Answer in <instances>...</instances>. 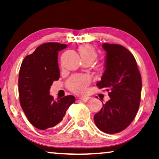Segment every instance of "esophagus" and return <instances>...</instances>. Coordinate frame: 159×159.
<instances>
[{"instance_id":"obj_1","label":"esophagus","mask_w":159,"mask_h":159,"mask_svg":"<svg viewBox=\"0 0 159 159\" xmlns=\"http://www.w3.org/2000/svg\"><path fill=\"white\" fill-rule=\"evenodd\" d=\"M90 98H91L90 97H79V99L81 100L82 101H87L88 100H89Z\"/></svg>"}]
</instances>
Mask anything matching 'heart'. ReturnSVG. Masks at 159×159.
Listing matches in <instances>:
<instances>
[{
    "label": "heart",
    "instance_id": "1",
    "mask_svg": "<svg viewBox=\"0 0 159 159\" xmlns=\"http://www.w3.org/2000/svg\"><path fill=\"white\" fill-rule=\"evenodd\" d=\"M79 51L83 61H89L91 63L94 62L98 54L93 46L89 44H84L79 48ZM91 83V78L87 75H74L68 79L66 86L68 89L77 94L86 93L87 88Z\"/></svg>",
    "mask_w": 159,
    "mask_h": 159
}]
</instances>
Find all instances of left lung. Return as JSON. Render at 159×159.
Masks as SVG:
<instances>
[{
	"mask_svg": "<svg viewBox=\"0 0 159 159\" xmlns=\"http://www.w3.org/2000/svg\"><path fill=\"white\" fill-rule=\"evenodd\" d=\"M103 48L106 51L105 71L96 86L109 91L110 100L94 116V122L103 132L116 134L126 129L138 112L141 76L136 59L127 48L109 43H103Z\"/></svg>",
	"mask_w": 159,
	"mask_h": 159,
	"instance_id": "8db88e82",
	"label": "left lung"
}]
</instances>
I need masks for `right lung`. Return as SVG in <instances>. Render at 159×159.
Returning <instances> with one entry per match:
<instances>
[{
    "instance_id": "1",
    "label": "right lung",
    "mask_w": 159,
    "mask_h": 159,
    "mask_svg": "<svg viewBox=\"0 0 159 159\" xmlns=\"http://www.w3.org/2000/svg\"><path fill=\"white\" fill-rule=\"evenodd\" d=\"M67 45L46 43L30 55L25 57L18 77L20 106L30 124L37 129L46 130L59 124L75 98L73 96L54 100L50 88L60 77L58 51Z\"/></svg>"
}]
</instances>
